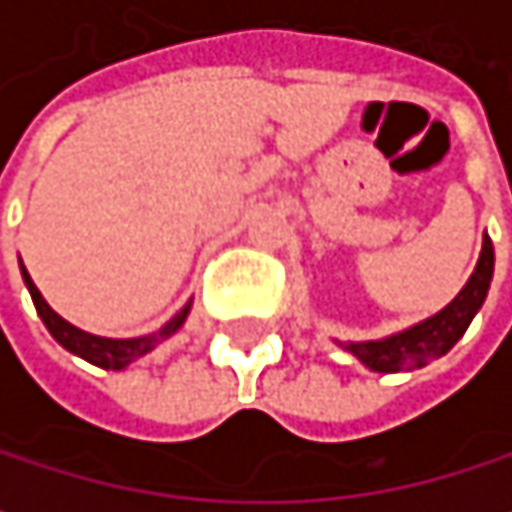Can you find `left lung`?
Listing matches in <instances>:
<instances>
[{
  "instance_id": "left-lung-1",
  "label": "left lung",
  "mask_w": 512,
  "mask_h": 512,
  "mask_svg": "<svg viewBox=\"0 0 512 512\" xmlns=\"http://www.w3.org/2000/svg\"><path fill=\"white\" fill-rule=\"evenodd\" d=\"M492 272H495V249H492V240L483 234L480 257H477L471 278L439 314H433L403 332L379 338V341H347V344L338 341V344L376 373H403V370L424 367L433 358L445 356L465 335L474 314L486 302Z\"/></svg>"
}]
</instances>
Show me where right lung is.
<instances>
[{"mask_svg":"<svg viewBox=\"0 0 512 512\" xmlns=\"http://www.w3.org/2000/svg\"><path fill=\"white\" fill-rule=\"evenodd\" d=\"M20 272H23V281H26V287H29V293H32V302H35V308H38V317H41L44 326L50 329L52 338H55L67 353L85 358V361H91V364H97V367H103V370H124L130 361L148 356L154 347H159L165 338H171V335L186 323L189 308H192V299H189V302H186L162 329H156L151 335H142V338H100V335L82 332V329H76L73 323H67L64 317H58L50 305H47V299L41 296V290L35 287L32 275L26 272V266H20Z\"/></svg>","mask_w":512,"mask_h":512,"instance_id":"1","label":"right lung"}]
</instances>
